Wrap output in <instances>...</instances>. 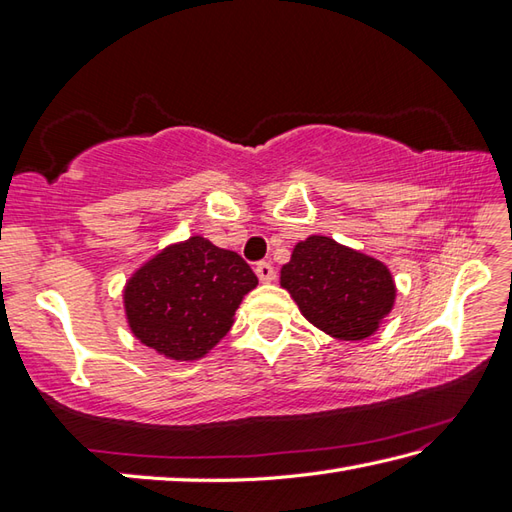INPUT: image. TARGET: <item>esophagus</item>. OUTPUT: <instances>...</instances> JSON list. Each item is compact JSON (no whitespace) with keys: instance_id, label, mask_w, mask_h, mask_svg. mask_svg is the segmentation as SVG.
I'll use <instances>...</instances> for the list:
<instances>
[{"instance_id":"obj_1","label":"esophagus","mask_w":512,"mask_h":512,"mask_svg":"<svg viewBox=\"0 0 512 512\" xmlns=\"http://www.w3.org/2000/svg\"><path fill=\"white\" fill-rule=\"evenodd\" d=\"M255 273H257V277H259V281H262V284H270V281L275 279V268H273V264H268V262H259L255 266Z\"/></svg>"}]
</instances>
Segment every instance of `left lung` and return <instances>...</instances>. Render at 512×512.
Listing matches in <instances>:
<instances>
[{
  "instance_id": "obj_1",
  "label": "left lung",
  "mask_w": 512,
  "mask_h": 512,
  "mask_svg": "<svg viewBox=\"0 0 512 512\" xmlns=\"http://www.w3.org/2000/svg\"><path fill=\"white\" fill-rule=\"evenodd\" d=\"M279 284L314 328L339 341L372 336L396 303L394 277L383 262L325 235L292 248Z\"/></svg>"
}]
</instances>
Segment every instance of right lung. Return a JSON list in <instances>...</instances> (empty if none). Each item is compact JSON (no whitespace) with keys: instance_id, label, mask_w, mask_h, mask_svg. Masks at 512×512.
I'll return each mask as SVG.
<instances>
[{"instance_id":"obj_1","label":"right lung","mask_w":512,"mask_h":512,"mask_svg":"<svg viewBox=\"0 0 512 512\" xmlns=\"http://www.w3.org/2000/svg\"><path fill=\"white\" fill-rule=\"evenodd\" d=\"M257 277L235 250L202 235L169 244L127 279L123 306L136 339L171 361H198L235 323Z\"/></svg>"}]
</instances>
